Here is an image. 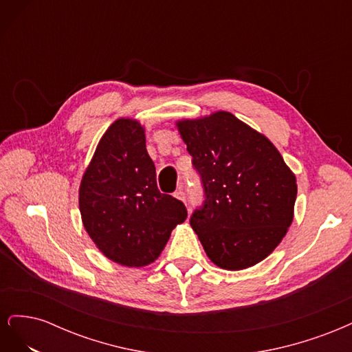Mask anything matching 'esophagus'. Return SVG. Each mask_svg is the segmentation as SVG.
I'll return each instance as SVG.
<instances>
[{
  "label": "esophagus",
  "mask_w": 352,
  "mask_h": 352,
  "mask_svg": "<svg viewBox=\"0 0 352 352\" xmlns=\"http://www.w3.org/2000/svg\"><path fill=\"white\" fill-rule=\"evenodd\" d=\"M175 197L177 198V199H180V201H184V202H186V197H185V192H184V189L182 188H179L176 192H175Z\"/></svg>",
  "instance_id": "34e87169"
}]
</instances>
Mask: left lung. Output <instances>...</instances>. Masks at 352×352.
I'll return each mask as SVG.
<instances>
[{"mask_svg": "<svg viewBox=\"0 0 352 352\" xmlns=\"http://www.w3.org/2000/svg\"><path fill=\"white\" fill-rule=\"evenodd\" d=\"M176 127L206 192L190 226L217 267H252L291 226L295 175L269 138L229 111L177 120Z\"/></svg>", "mask_w": 352, "mask_h": 352, "instance_id": "left-lung-1", "label": "left lung"}]
</instances>
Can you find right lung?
Masks as SVG:
<instances>
[{
	"label": "right lung",
	"mask_w": 352,
	"mask_h": 352,
	"mask_svg": "<svg viewBox=\"0 0 352 352\" xmlns=\"http://www.w3.org/2000/svg\"><path fill=\"white\" fill-rule=\"evenodd\" d=\"M79 210L97 248L126 267L154 263L188 216L184 202L158 190L145 129L129 117L101 136L80 180Z\"/></svg>",
	"instance_id": "right-lung-1"
}]
</instances>
